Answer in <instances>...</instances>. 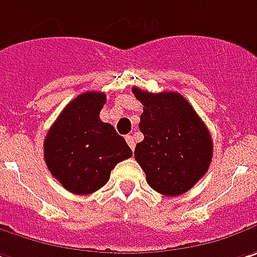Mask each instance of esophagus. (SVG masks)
<instances>
[{"instance_id": "34e87169", "label": "esophagus", "mask_w": 257, "mask_h": 257, "mask_svg": "<svg viewBox=\"0 0 257 257\" xmlns=\"http://www.w3.org/2000/svg\"><path fill=\"white\" fill-rule=\"evenodd\" d=\"M125 140H126V142H128L129 148H131V150H132V151L135 150V140H134V138H132L131 135H128V137H126Z\"/></svg>"}]
</instances>
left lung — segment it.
<instances>
[{
    "label": "left lung",
    "mask_w": 257,
    "mask_h": 257,
    "mask_svg": "<svg viewBox=\"0 0 257 257\" xmlns=\"http://www.w3.org/2000/svg\"><path fill=\"white\" fill-rule=\"evenodd\" d=\"M144 105L135 160L152 190L168 197L184 194L207 173L213 157L208 129L184 96L151 93L132 87Z\"/></svg>",
    "instance_id": "left-lung-1"
}]
</instances>
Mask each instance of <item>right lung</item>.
Here are the masks:
<instances>
[{"label":"right lung","mask_w":257,"mask_h":257,"mask_svg":"<svg viewBox=\"0 0 257 257\" xmlns=\"http://www.w3.org/2000/svg\"><path fill=\"white\" fill-rule=\"evenodd\" d=\"M102 92H86L64 107L44 140V160L51 175L73 194H90L106 184L117 162L132 151L99 113Z\"/></svg>","instance_id":"1"}]
</instances>
